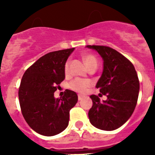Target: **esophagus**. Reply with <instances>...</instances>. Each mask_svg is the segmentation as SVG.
Here are the masks:
<instances>
[{"label":"esophagus","mask_w":155,"mask_h":155,"mask_svg":"<svg viewBox=\"0 0 155 155\" xmlns=\"http://www.w3.org/2000/svg\"><path fill=\"white\" fill-rule=\"evenodd\" d=\"M83 97H84V96H83V95L78 94V100H79V101H80V100H82Z\"/></svg>","instance_id":"obj_1"}]
</instances>
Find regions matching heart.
Here are the masks:
<instances>
[{
    "mask_svg": "<svg viewBox=\"0 0 155 155\" xmlns=\"http://www.w3.org/2000/svg\"><path fill=\"white\" fill-rule=\"evenodd\" d=\"M84 61L85 64L87 68H90L93 65H97V57L92 54H85L83 56ZM69 65H70V62L67 61L64 65V72L65 74H68L69 72ZM91 86V82L88 80H85V79H80L77 78L72 80L70 84V87L74 91H76L80 93H85L87 92V88Z\"/></svg>",
    "mask_w": 155,
    "mask_h": 155,
    "instance_id": "heart-1",
    "label": "heart"
}]
</instances>
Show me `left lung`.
Listing matches in <instances>:
<instances>
[{
    "mask_svg": "<svg viewBox=\"0 0 155 155\" xmlns=\"http://www.w3.org/2000/svg\"><path fill=\"white\" fill-rule=\"evenodd\" d=\"M96 50L104 60V70L96 87L107 97L101 102L90 96L92 107L88 112L91 124L111 131L124 125L134 111L138 98L139 80L133 63L116 50L106 46H87Z\"/></svg>",
    "mask_w": 155,
    "mask_h": 155,
    "instance_id": "1",
    "label": "left lung"
}]
</instances>
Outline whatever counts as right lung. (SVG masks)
<instances>
[{"mask_svg":"<svg viewBox=\"0 0 155 155\" xmlns=\"http://www.w3.org/2000/svg\"><path fill=\"white\" fill-rule=\"evenodd\" d=\"M73 51L74 48L50 52L23 75L18 90L21 110L30 127L39 134L54 136L68 127L77 94L67 89L61 99H55L54 92L65 79L64 65Z\"/></svg>","mask_w":155,"mask_h":155,"instance_id":"obj_1","label":"right lung"}]
</instances>
